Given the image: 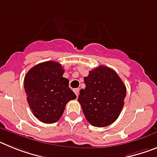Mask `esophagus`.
Wrapping results in <instances>:
<instances>
[{"mask_svg": "<svg viewBox=\"0 0 157 157\" xmlns=\"http://www.w3.org/2000/svg\"><path fill=\"white\" fill-rule=\"evenodd\" d=\"M74 92L75 94H76V96H78V94H79V89H75L74 90Z\"/></svg>", "mask_w": 157, "mask_h": 157, "instance_id": "1", "label": "esophagus"}]
</instances>
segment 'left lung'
I'll use <instances>...</instances> for the list:
<instances>
[{
	"label": "left lung",
	"mask_w": 157,
	"mask_h": 157,
	"mask_svg": "<svg viewBox=\"0 0 157 157\" xmlns=\"http://www.w3.org/2000/svg\"><path fill=\"white\" fill-rule=\"evenodd\" d=\"M78 102L91 125L104 127L116 120L124 105L127 89L120 76L108 67L100 66L84 78Z\"/></svg>",
	"instance_id": "1"
}]
</instances>
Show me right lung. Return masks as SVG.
<instances>
[{
  "instance_id": "right-lung-1",
  "label": "right lung",
  "mask_w": 157,
  "mask_h": 157,
  "mask_svg": "<svg viewBox=\"0 0 157 157\" xmlns=\"http://www.w3.org/2000/svg\"><path fill=\"white\" fill-rule=\"evenodd\" d=\"M60 63L47 61L33 67L24 78L27 100L33 114L41 122L53 123L63 115L67 103L76 98L63 77Z\"/></svg>"
}]
</instances>
